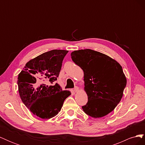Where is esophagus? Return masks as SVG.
Here are the masks:
<instances>
[{
    "instance_id": "34e87169",
    "label": "esophagus",
    "mask_w": 145,
    "mask_h": 145,
    "mask_svg": "<svg viewBox=\"0 0 145 145\" xmlns=\"http://www.w3.org/2000/svg\"><path fill=\"white\" fill-rule=\"evenodd\" d=\"M74 91L76 92V93H77V92H78V91H79V88H78V87L77 86H76L75 88H74Z\"/></svg>"
}]
</instances>
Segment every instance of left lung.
<instances>
[{
    "mask_svg": "<svg viewBox=\"0 0 145 145\" xmlns=\"http://www.w3.org/2000/svg\"><path fill=\"white\" fill-rule=\"evenodd\" d=\"M71 56L84 72L88 101L82 106L83 111L94 118L106 116L120 102L126 85L121 65L107 55L90 49L74 51Z\"/></svg>",
    "mask_w": 145,
    "mask_h": 145,
    "instance_id": "left-lung-1",
    "label": "left lung"
}]
</instances>
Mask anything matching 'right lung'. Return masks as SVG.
I'll use <instances>...</instances> for the list:
<instances>
[{
    "label": "right lung",
    "instance_id": "1",
    "mask_svg": "<svg viewBox=\"0 0 145 145\" xmlns=\"http://www.w3.org/2000/svg\"><path fill=\"white\" fill-rule=\"evenodd\" d=\"M68 52L53 50L39 55L26 63L17 78L22 102L34 115L43 119L57 114L65 100L71 94L63 91L57 83L49 85L57 80Z\"/></svg>",
    "mask_w": 145,
    "mask_h": 145
}]
</instances>
